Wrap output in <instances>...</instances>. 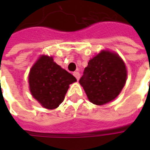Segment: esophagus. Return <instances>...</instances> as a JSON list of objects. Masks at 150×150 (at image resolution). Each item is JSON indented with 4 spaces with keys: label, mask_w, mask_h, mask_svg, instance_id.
<instances>
[{
    "label": "esophagus",
    "mask_w": 150,
    "mask_h": 150,
    "mask_svg": "<svg viewBox=\"0 0 150 150\" xmlns=\"http://www.w3.org/2000/svg\"><path fill=\"white\" fill-rule=\"evenodd\" d=\"M73 75H75V77L77 79V80H79V77H80V74H79V72H78V71L74 72V74H73Z\"/></svg>",
    "instance_id": "obj_1"
}]
</instances>
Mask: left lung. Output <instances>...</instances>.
Segmentation results:
<instances>
[{"label": "left lung", "mask_w": 150, "mask_h": 150, "mask_svg": "<svg viewBox=\"0 0 150 150\" xmlns=\"http://www.w3.org/2000/svg\"><path fill=\"white\" fill-rule=\"evenodd\" d=\"M126 77L125 65L119 55L102 51L88 62L79 83L89 100L102 105L120 94L125 84Z\"/></svg>", "instance_id": "1"}]
</instances>
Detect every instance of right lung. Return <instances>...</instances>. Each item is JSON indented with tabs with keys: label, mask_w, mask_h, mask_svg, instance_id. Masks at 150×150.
Here are the masks:
<instances>
[{
	"label": "right lung",
	"mask_w": 150,
	"mask_h": 150,
	"mask_svg": "<svg viewBox=\"0 0 150 150\" xmlns=\"http://www.w3.org/2000/svg\"><path fill=\"white\" fill-rule=\"evenodd\" d=\"M75 81V77L55 63L52 57L49 56L40 57L29 75L31 94L48 109L59 107L64 100L69 85Z\"/></svg>",
	"instance_id": "add662e5"
}]
</instances>
